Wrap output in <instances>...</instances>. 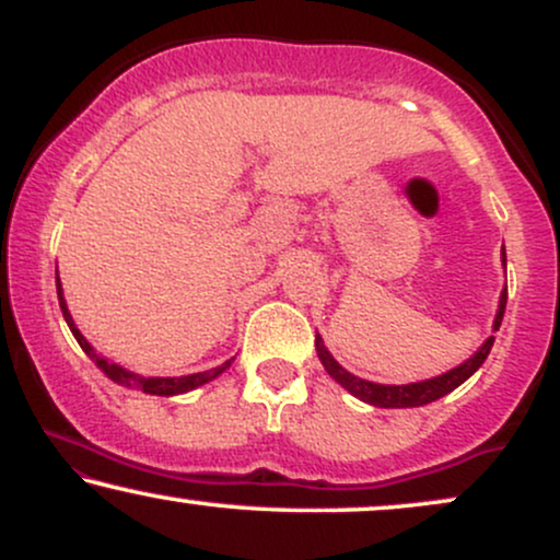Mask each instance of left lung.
<instances>
[{
  "label": "left lung",
  "mask_w": 560,
  "mask_h": 560,
  "mask_svg": "<svg viewBox=\"0 0 560 560\" xmlns=\"http://www.w3.org/2000/svg\"><path fill=\"white\" fill-rule=\"evenodd\" d=\"M503 262H505V249H503ZM505 302H508V289H503V294H500L498 316H494V324H492L494 331L500 329V320H503ZM492 342H494V337L487 339V342L481 345L466 363L455 365V369L447 371V374L427 378V382H416V384H374V382H365V378H361V376L350 374V371H345L342 365L334 361L331 352L326 350L324 339H320L318 334H316V352L334 382L342 384V387L350 392V395H355L358 400L376 405V408H419V405L440 400V397H445L447 392L460 387V384H464L466 378L487 361V355H490V350H492Z\"/></svg>",
  "instance_id": "1"
}]
</instances>
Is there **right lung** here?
<instances>
[{"mask_svg": "<svg viewBox=\"0 0 560 560\" xmlns=\"http://www.w3.org/2000/svg\"><path fill=\"white\" fill-rule=\"evenodd\" d=\"M57 298H60V311H62V316H66V320H68L70 331H73L75 342L81 345V350L86 352L89 358H92V361L96 363V369H100L102 374H105L107 378H113L115 384H124V387L141 389V392H147V395H163V397L184 395V392L197 389V387H202V384L213 382V378L221 376L223 371H226L229 365H231V361H234V358H231V361H226L223 365H218V369L202 371V374H189V376H139V374H133V371H126L124 365L110 363V361H105V358H102V355H96V350L86 342V337H83V334L75 329L73 318H70V313H68L66 298H62L60 276H57Z\"/></svg>", "mask_w": 560, "mask_h": 560, "instance_id": "obj_1", "label": "right lung"}]
</instances>
